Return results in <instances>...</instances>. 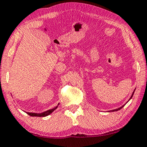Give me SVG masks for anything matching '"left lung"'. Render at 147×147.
<instances>
[{
	"mask_svg": "<svg viewBox=\"0 0 147 147\" xmlns=\"http://www.w3.org/2000/svg\"><path fill=\"white\" fill-rule=\"evenodd\" d=\"M133 94H134V91H133V94H132L131 97H130V99H131V98H132V97H133ZM124 105H123V106H122V107H119V108H118V109H113V110H111V111H112V112H115V111H118V110H119V109H121V108H122V107H124Z\"/></svg>",
	"mask_w": 147,
	"mask_h": 147,
	"instance_id": "1",
	"label": "left lung"
}]
</instances>
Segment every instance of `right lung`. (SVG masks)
Returning <instances> with one entry per match:
<instances>
[{
	"label": "right lung",
	"mask_w": 147,
	"mask_h": 147,
	"mask_svg": "<svg viewBox=\"0 0 147 147\" xmlns=\"http://www.w3.org/2000/svg\"><path fill=\"white\" fill-rule=\"evenodd\" d=\"M59 104H58L59 105ZM58 107V106H56V107L53 108L51 109H49V110L46 111V112H42V113H40V114H37V113H32V112H26L28 115L31 116V117H47V116L49 115L50 114H51L54 110Z\"/></svg>",
	"instance_id": "right-lung-1"
}]
</instances>
